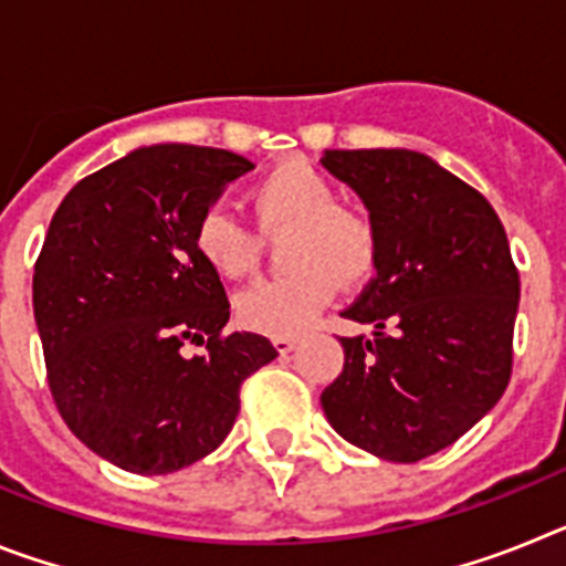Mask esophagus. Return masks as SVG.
<instances>
[{"label": "esophagus", "instance_id": "1", "mask_svg": "<svg viewBox=\"0 0 566 566\" xmlns=\"http://www.w3.org/2000/svg\"><path fill=\"white\" fill-rule=\"evenodd\" d=\"M297 343H300L297 337H274V348H277L280 354L294 352V348H297Z\"/></svg>", "mask_w": 566, "mask_h": 566}]
</instances>
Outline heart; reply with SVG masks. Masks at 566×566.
<instances>
[{
    "mask_svg": "<svg viewBox=\"0 0 566 566\" xmlns=\"http://www.w3.org/2000/svg\"><path fill=\"white\" fill-rule=\"evenodd\" d=\"M263 232L294 229L286 277L258 280L234 297L243 328L266 337H297L332 303L337 276L345 286L363 283L377 266L379 238L371 218L339 207V192L306 161H283L260 175L249 192ZM195 252L223 277H243L258 266L260 238L229 207H209L195 227Z\"/></svg>",
    "mask_w": 566,
    "mask_h": 566,
    "instance_id": "obj_1",
    "label": "heart"
}]
</instances>
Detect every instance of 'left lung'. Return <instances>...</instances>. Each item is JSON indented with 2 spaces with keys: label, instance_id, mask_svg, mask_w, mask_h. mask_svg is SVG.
I'll list each match as a JSON object with an SVG mask.
<instances>
[{
  "label": "left lung",
  "instance_id": "8db88e82",
  "mask_svg": "<svg viewBox=\"0 0 566 566\" xmlns=\"http://www.w3.org/2000/svg\"><path fill=\"white\" fill-rule=\"evenodd\" d=\"M323 167L368 207L377 277L343 317V374L319 402L345 442L419 462L502 399L513 371L518 269L482 192L413 149H326Z\"/></svg>",
  "mask_w": 566,
  "mask_h": 566
}]
</instances>
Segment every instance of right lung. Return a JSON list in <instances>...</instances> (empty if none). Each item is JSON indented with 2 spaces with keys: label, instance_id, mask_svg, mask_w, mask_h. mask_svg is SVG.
Segmentation results:
<instances>
[{
  "label": "right lung",
  "instance_id": "right-lung-1",
  "mask_svg": "<svg viewBox=\"0 0 566 566\" xmlns=\"http://www.w3.org/2000/svg\"><path fill=\"white\" fill-rule=\"evenodd\" d=\"M252 167L229 149L142 147L82 178L50 221L33 274L50 394L115 468L161 476L212 453L243 379L277 357L260 334H223L227 292L192 240ZM184 342L208 354L187 360Z\"/></svg>",
  "mask_w": 566,
  "mask_h": 566
}]
</instances>
